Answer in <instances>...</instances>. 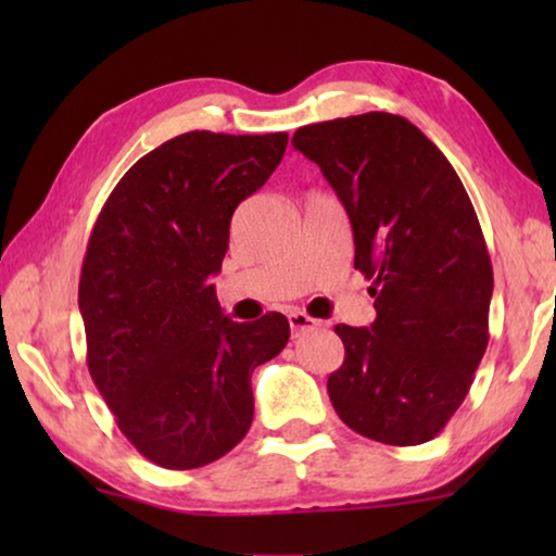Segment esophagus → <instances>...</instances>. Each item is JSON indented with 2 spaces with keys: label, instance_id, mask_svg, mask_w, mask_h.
Instances as JSON below:
<instances>
[{
  "label": "esophagus",
  "instance_id": "34e87169",
  "mask_svg": "<svg viewBox=\"0 0 556 556\" xmlns=\"http://www.w3.org/2000/svg\"><path fill=\"white\" fill-rule=\"evenodd\" d=\"M287 318H289L291 333H294V336L304 333V331H314V328L321 326V321H316V318H312V316L304 314V312H289Z\"/></svg>",
  "mask_w": 556,
  "mask_h": 556
}]
</instances>
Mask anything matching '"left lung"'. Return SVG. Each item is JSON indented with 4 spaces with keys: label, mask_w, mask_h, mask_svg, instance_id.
I'll use <instances>...</instances> for the list:
<instances>
[{
    "label": "left lung",
    "mask_w": 556,
    "mask_h": 556,
    "mask_svg": "<svg viewBox=\"0 0 556 556\" xmlns=\"http://www.w3.org/2000/svg\"><path fill=\"white\" fill-rule=\"evenodd\" d=\"M291 144L341 199L378 314L370 328L336 326L345 361L328 397L357 434L425 444L466 400L488 345L493 267L473 203L437 144L390 112L316 122Z\"/></svg>",
    "instance_id": "obj_1"
}]
</instances>
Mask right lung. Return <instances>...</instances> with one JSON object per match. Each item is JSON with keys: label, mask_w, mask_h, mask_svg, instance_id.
<instances>
[{"label": "right lung", "mask_w": 556, "mask_h": 556, "mask_svg": "<svg viewBox=\"0 0 556 556\" xmlns=\"http://www.w3.org/2000/svg\"><path fill=\"white\" fill-rule=\"evenodd\" d=\"M287 131H186L119 178L92 225L78 306L88 370L139 454L201 468L248 434L252 372L289 341L271 312L223 316L218 275L238 205L285 156Z\"/></svg>", "instance_id": "1"}]
</instances>
